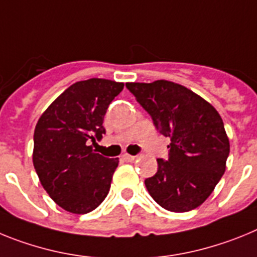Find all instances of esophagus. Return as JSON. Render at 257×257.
<instances>
[{
    "mask_svg": "<svg viewBox=\"0 0 257 257\" xmlns=\"http://www.w3.org/2000/svg\"><path fill=\"white\" fill-rule=\"evenodd\" d=\"M121 159L125 160V162H133L136 159V156L133 155H129V154H122L121 155Z\"/></svg>",
    "mask_w": 257,
    "mask_h": 257,
    "instance_id": "1",
    "label": "esophagus"
}]
</instances>
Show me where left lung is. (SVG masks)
Instances as JSON below:
<instances>
[{
    "mask_svg": "<svg viewBox=\"0 0 257 257\" xmlns=\"http://www.w3.org/2000/svg\"><path fill=\"white\" fill-rule=\"evenodd\" d=\"M154 125L171 140L168 159L145 180L159 206L172 212L199 207L221 180L230 151L221 116L190 89L167 80L126 82Z\"/></svg>",
    "mask_w": 257,
    "mask_h": 257,
    "instance_id": "8db88e82",
    "label": "left lung"
}]
</instances>
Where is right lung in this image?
I'll return each instance as SVG.
<instances>
[{
	"label": "right lung",
	"instance_id": "add662e5",
	"mask_svg": "<svg viewBox=\"0 0 257 257\" xmlns=\"http://www.w3.org/2000/svg\"><path fill=\"white\" fill-rule=\"evenodd\" d=\"M122 88V82L106 79L75 82L36 124V173L51 199L71 213L91 212L110 191L119 159L94 153L89 144L106 133L103 117Z\"/></svg>",
	"mask_w": 257,
	"mask_h": 257
}]
</instances>
